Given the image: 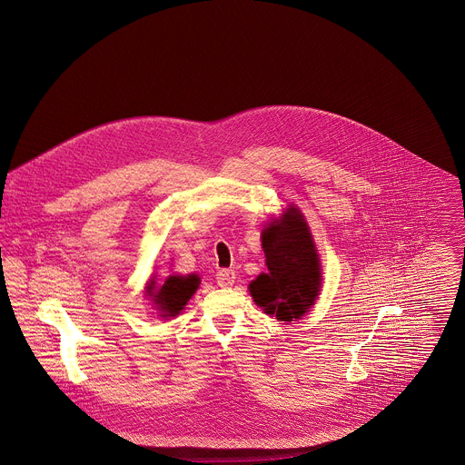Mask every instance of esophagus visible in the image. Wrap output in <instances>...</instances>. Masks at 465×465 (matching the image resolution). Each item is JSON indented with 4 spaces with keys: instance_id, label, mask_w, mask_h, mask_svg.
<instances>
[{
    "instance_id": "1",
    "label": "esophagus",
    "mask_w": 465,
    "mask_h": 465,
    "mask_svg": "<svg viewBox=\"0 0 465 465\" xmlns=\"http://www.w3.org/2000/svg\"><path fill=\"white\" fill-rule=\"evenodd\" d=\"M234 279H236V273L234 270H229V268H222L216 272V282L218 286L222 288H229L234 284Z\"/></svg>"
}]
</instances>
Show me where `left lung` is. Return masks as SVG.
I'll return each instance as SVG.
<instances>
[{
  "label": "left lung",
  "instance_id": "left-lung-1",
  "mask_svg": "<svg viewBox=\"0 0 465 465\" xmlns=\"http://www.w3.org/2000/svg\"><path fill=\"white\" fill-rule=\"evenodd\" d=\"M262 236L268 273L251 282V295L277 321L301 319L313 306L322 284L308 223L297 207H290Z\"/></svg>",
  "mask_w": 465,
  "mask_h": 465
}]
</instances>
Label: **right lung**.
<instances>
[{"label":"right lung","instance_id":"add662e5","mask_svg":"<svg viewBox=\"0 0 465 465\" xmlns=\"http://www.w3.org/2000/svg\"><path fill=\"white\" fill-rule=\"evenodd\" d=\"M199 281L197 275H170L161 288H155V281H150L146 293L157 304L161 317H175L195 293Z\"/></svg>","mask_w":465,"mask_h":465}]
</instances>
